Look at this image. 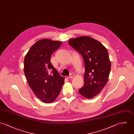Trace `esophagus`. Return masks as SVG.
Wrapping results in <instances>:
<instances>
[{
  "mask_svg": "<svg viewBox=\"0 0 134 134\" xmlns=\"http://www.w3.org/2000/svg\"><path fill=\"white\" fill-rule=\"evenodd\" d=\"M74 74H70V75H69V76H68V77L69 78H70V79H71V78H74Z\"/></svg>",
  "mask_w": 134,
  "mask_h": 134,
  "instance_id": "obj_1",
  "label": "esophagus"
}]
</instances>
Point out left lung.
Here are the masks:
<instances>
[{
  "label": "left lung",
  "instance_id": "obj_1",
  "mask_svg": "<svg viewBox=\"0 0 134 134\" xmlns=\"http://www.w3.org/2000/svg\"><path fill=\"white\" fill-rule=\"evenodd\" d=\"M68 43L81 54L84 62V84L79 92L86 98H92L102 91L108 80L111 62L107 49L88 36L70 39Z\"/></svg>",
  "mask_w": 134,
  "mask_h": 134
}]
</instances>
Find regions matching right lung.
Segmentation results:
<instances>
[{
	"mask_svg": "<svg viewBox=\"0 0 134 134\" xmlns=\"http://www.w3.org/2000/svg\"><path fill=\"white\" fill-rule=\"evenodd\" d=\"M62 42L43 39L36 42L24 58V71L28 84L42 102L50 103L59 95L65 78L50 62L54 52Z\"/></svg>",
	"mask_w": 134,
	"mask_h": 134,
	"instance_id": "obj_1",
	"label": "right lung"
}]
</instances>
